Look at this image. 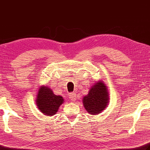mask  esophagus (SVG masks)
<instances>
[{"label": "esophagus", "mask_w": 150, "mask_h": 150, "mask_svg": "<svg viewBox=\"0 0 150 150\" xmlns=\"http://www.w3.org/2000/svg\"><path fill=\"white\" fill-rule=\"evenodd\" d=\"M69 99H71V100L72 101H76V99H77V96H76V94L75 93H71L69 94Z\"/></svg>", "instance_id": "obj_1"}]
</instances>
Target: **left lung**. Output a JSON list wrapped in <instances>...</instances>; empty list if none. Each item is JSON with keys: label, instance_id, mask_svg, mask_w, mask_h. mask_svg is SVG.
Returning a JSON list of instances; mask_svg holds the SVG:
<instances>
[{"label": "left lung", "instance_id": "1", "mask_svg": "<svg viewBox=\"0 0 150 150\" xmlns=\"http://www.w3.org/2000/svg\"><path fill=\"white\" fill-rule=\"evenodd\" d=\"M108 103L109 93L106 85L101 80L95 82L83 99L84 108L92 115H97L106 109Z\"/></svg>", "mask_w": 150, "mask_h": 150}]
</instances>
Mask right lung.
<instances>
[{"instance_id":"1","label":"right lung","mask_w":150,"mask_h":150,"mask_svg":"<svg viewBox=\"0 0 150 150\" xmlns=\"http://www.w3.org/2000/svg\"><path fill=\"white\" fill-rule=\"evenodd\" d=\"M64 102L63 97L55 95L49 86L42 85L39 87L36 103L38 108L44 115L49 116L54 115Z\"/></svg>"}]
</instances>
